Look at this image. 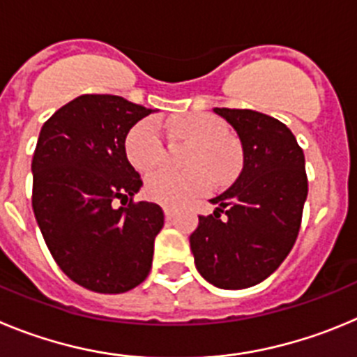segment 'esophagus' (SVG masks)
I'll list each match as a JSON object with an SVG mask.
<instances>
[{
    "mask_svg": "<svg viewBox=\"0 0 357 357\" xmlns=\"http://www.w3.org/2000/svg\"><path fill=\"white\" fill-rule=\"evenodd\" d=\"M163 213H165V218L167 220H171L172 217H174V210H172V208H163Z\"/></svg>",
    "mask_w": 357,
    "mask_h": 357,
    "instance_id": "34e87169",
    "label": "esophagus"
}]
</instances>
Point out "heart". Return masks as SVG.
<instances>
[{
  "label": "heart",
  "instance_id": "1",
  "mask_svg": "<svg viewBox=\"0 0 357 357\" xmlns=\"http://www.w3.org/2000/svg\"><path fill=\"white\" fill-rule=\"evenodd\" d=\"M172 140L192 144L186 167L188 172L160 171L146 183L153 201L165 206H181L197 195L208 194L213 183H229L242 165L238 140L226 133V124L210 114H188L169 121ZM124 151L139 172H153L165 158L162 130L155 117L135 124L126 135Z\"/></svg>",
  "mask_w": 357,
  "mask_h": 357
}]
</instances>
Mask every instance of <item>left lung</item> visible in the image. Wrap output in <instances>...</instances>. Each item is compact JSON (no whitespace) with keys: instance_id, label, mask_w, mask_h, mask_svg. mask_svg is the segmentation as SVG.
I'll use <instances>...</instances> for the list:
<instances>
[{"instance_id":"1","label":"left lung","mask_w":357,"mask_h":357,"mask_svg":"<svg viewBox=\"0 0 357 357\" xmlns=\"http://www.w3.org/2000/svg\"><path fill=\"white\" fill-rule=\"evenodd\" d=\"M236 130L243 169L190 234L199 274L224 290L265 281L297 240L307 197L304 153L294 133L271 115L215 108ZM227 217L222 218V213Z\"/></svg>"}]
</instances>
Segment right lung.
<instances>
[{
	"instance_id": "1",
	"label": "right lung",
	"mask_w": 357,
	"mask_h": 357,
	"mask_svg": "<svg viewBox=\"0 0 357 357\" xmlns=\"http://www.w3.org/2000/svg\"><path fill=\"white\" fill-rule=\"evenodd\" d=\"M149 108L121 96L85 94L44 123L31 172V206L63 274L98 294H124L149 275L163 211L133 201L140 174L124 140Z\"/></svg>"
}]
</instances>
